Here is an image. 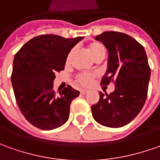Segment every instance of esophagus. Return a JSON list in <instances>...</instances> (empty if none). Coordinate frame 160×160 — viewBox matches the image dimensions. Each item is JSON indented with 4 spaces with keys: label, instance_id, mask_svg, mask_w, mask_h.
<instances>
[{
    "label": "esophagus",
    "instance_id": "1",
    "mask_svg": "<svg viewBox=\"0 0 160 160\" xmlns=\"http://www.w3.org/2000/svg\"><path fill=\"white\" fill-rule=\"evenodd\" d=\"M88 93V90H80V94H86Z\"/></svg>",
    "mask_w": 160,
    "mask_h": 160
}]
</instances>
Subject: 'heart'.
<instances>
[{
  "label": "heart",
  "mask_w": 160,
  "mask_h": 160,
  "mask_svg": "<svg viewBox=\"0 0 160 160\" xmlns=\"http://www.w3.org/2000/svg\"><path fill=\"white\" fill-rule=\"evenodd\" d=\"M87 49H88V52L90 54V56L92 57L94 61L102 60L105 57V55H106V47L104 46L103 43L97 42V41H94V42L89 43ZM72 54H73V50H72L69 54L67 55V58H66V63L67 64L71 60ZM94 77H95L94 73H81V74H79L76 77V81L78 84L86 87V86H88V85L91 84V82L94 79Z\"/></svg>",
  "instance_id": "heart-1"
}]
</instances>
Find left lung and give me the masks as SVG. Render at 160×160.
I'll list each match as a JSON object with an SVG mask.
<instances>
[{"mask_svg": "<svg viewBox=\"0 0 160 160\" xmlns=\"http://www.w3.org/2000/svg\"><path fill=\"white\" fill-rule=\"evenodd\" d=\"M108 53L106 73L101 85H115L114 92L104 95L91 107L98 123L120 128L138 115L147 98L151 69L144 47L130 36L117 31H105L95 37Z\"/></svg>", "mask_w": 160, "mask_h": 160, "instance_id": "obj_1", "label": "left lung"}]
</instances>
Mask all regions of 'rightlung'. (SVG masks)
<instances>
[{
  "mask_svg": "<svg viewBox=\"0 0 160 160\" xmlns=\"http://www.w3.org/2000/svg\"><path fill=\"white\" fill-rule=\"evenodd\" d=\"M82 39L41 35L28 41L14 58L11 82L16 102L35 127L51 130L68 120L72 101L80 92L71 86L55 92L53 81L55 73L64 70L72 48Z\"/></svg>",
  "mask_w": 160,
  "mask_h": 160,
  "instance_id": "1",
  "label": "right lung"
}]
</instances>
